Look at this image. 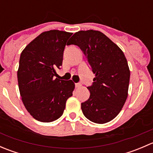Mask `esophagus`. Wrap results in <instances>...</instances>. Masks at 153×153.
Returning <instances> with one entry per match:
<instances>
[{
  "mask_svg": "<svg viewBox=\"0 0 153 153\" xmlns=\"http://www.w3.org/2000/svg\"><path fill=\"white\" fill-rule=\"evenodd\" d=\"M81 86H82V84H81V83H77V84H75V87H76V88L81 87Z\"/></svg>",
  "mask_w": 153,
  "mask_h": 153,
  "instance_id": "34e87169",
  "label": "esophagus"
}]
</instances>
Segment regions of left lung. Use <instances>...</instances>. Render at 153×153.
<instances>
[{
  "label": "left lung",
  "instance_id": "1",
  "mask_svg": "<svg viewBox=\"0 0 153 153\" xmlns=\"http://www.w3.org/2000/svg\"><path fill=\"white\" fill-rule=\"evenodd\" d=\"M71 44L83 51L95 75L87 87L90 96L81 103L84 116L96 124L112 121L128 96L130 71L124 52L104 33L92 29L75 32Z\"/></svg>",
  "mask_w": 153,
  "mask_h": 153
}]
</instances>
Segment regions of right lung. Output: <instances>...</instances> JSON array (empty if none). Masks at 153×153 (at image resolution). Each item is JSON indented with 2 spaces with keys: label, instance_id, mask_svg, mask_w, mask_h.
<instances>
[{
  "label": "right lung",
  "instance_id": "1",
  "mask_svg": "<svg viewBox=\"0 0 153 153\" xmlns=\"http://www.w3.org/2000/svg\"><path fill=\"white\" fill-rule=\"evenodd\" d=\"M72 35L55 29L44 32L21 52L18 87L24 105L37 121L52 122L58 119L72 95L73 81L55 78V69L62 66L64 48Z\"/></svg>",
  "mask_w": 153,
  "mask_h": 153
}]
</instances>
